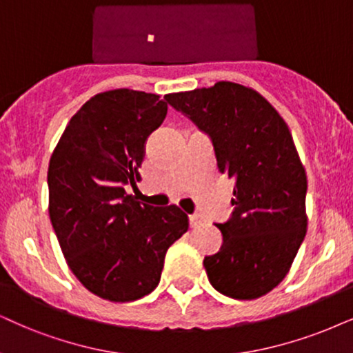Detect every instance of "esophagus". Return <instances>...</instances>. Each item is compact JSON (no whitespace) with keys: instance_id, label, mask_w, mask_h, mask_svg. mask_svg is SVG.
Wrapping results in <instances>:
<instances>
[{"instance_id":"34e87169","label":"esophagus","mask_w":353,"mask_h":353,"mask_svg":"<svg viewBox=\"0 0 353 353\" xmlns=\"http://www.w3.org/2000/svg\"><path fill=\"white\" fill-rule=\"evenodd\" d=\"M202 216L197 215V213H194V215H189V223L192 228H195V226H200L202 225Z\"/></svg>"}]
</instances>
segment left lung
<instances>
[{"label": "left lung", "instance_id": "left-lung-1", "mask_svg": "<svg viewBox=\"0 0 353 353\" xmlns=\"http://www.w3.org/2000/svg\"><path fill=\"white\" fill-rule=\"evenodd\" d=\"M207 133L218 172L234 182L230 220L216 223L220 251L203 259L212 287L256 300L288 274L306 234V172L285 120L251 88L220 81L166 94Z\"/></svg>", "mask_w": 353, "mask_h": 353}]
</instances>
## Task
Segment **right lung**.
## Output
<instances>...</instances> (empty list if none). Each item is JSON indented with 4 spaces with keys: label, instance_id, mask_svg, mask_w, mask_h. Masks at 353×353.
I'll list each match as a JSON object with an SVG mask.
<instances>
[{
    "label": "right lung",
    "instance_id": "obj_1",
    "mask_svg": "<svg viewBox=\"0 0 353 353\" xmlns=\"http://www.w3.org/2000/svg\"><path fill=\"white\" fill-rule=\"evenodd\" d=\"M158 94L114 89L73 115L48 164V215L66 264L94 295L135 301L158 287L164 257L189 230L176 205L151 207L137 187L146 138L166 119Z\"/></svg>",
    "mask_w": 353,
    "mask_h": 353
}]
</instances>
